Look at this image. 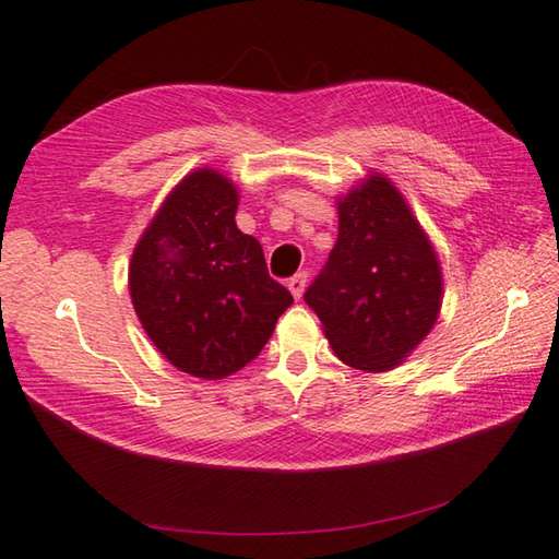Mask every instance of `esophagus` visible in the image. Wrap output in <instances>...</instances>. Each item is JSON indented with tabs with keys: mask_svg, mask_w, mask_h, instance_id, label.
<instances>
[{
	"mask_svg": "<svg viewBox=\"0 0 559 559\" xmlns=\"http://www.w3.org/2000/svg\"><path fill=\"white\" fill-rule=\"evenodd\" d=\"M305 286H308V273H305V271L295 273L293 278H288V290L293 293V298H295V300H300V298H302Z\"/></svg>",
	"mask_w": 559,
	"mask_h": 559,
	"instance_id": "1",
	"label": "esophagus"
}]
</instances>
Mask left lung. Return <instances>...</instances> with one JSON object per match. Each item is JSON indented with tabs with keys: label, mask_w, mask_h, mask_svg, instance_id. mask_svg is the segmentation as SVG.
I'll list each match as a JSON object with an SVG mask.
<instances>
[{
	"label": "left lung",
	"mask_w": 559,
	"mask_h": 559,
	"mask_svg": "<svg viewBox=\"0 0 559 559\" xmlns=\"http://www.w3.org/2000/svg\"><path fill=\"white\" fill-rule=\"evenodd\" d=\"M441 269L409 205L370 177L338 203V237L305 290L334 354L380 373L402 364L441 310Z\"/></svg>",
	"instance_id": "1"
}]
</instances>
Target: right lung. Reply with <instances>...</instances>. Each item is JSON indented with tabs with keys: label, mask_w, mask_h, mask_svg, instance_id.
Here are the masks:
<instances>
[{
	"label": "right lung",
	"mask_w": 559,
	"mask_h": 559,
	"mask_svg": "<svg viewBox=\"0 0 559 559\" xmlns=\"http://www.w3.org/2000/svg\"><path fill=\"white\" fill-rule=\"evenodd\" d=\"M235 213V186L217 171H193L164 201L130 261V298L147 336L171 366L205 380L254 360L293 305Z\"/></svg>",
	"instance_id": "obj_1"
}]
</instances>
